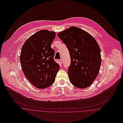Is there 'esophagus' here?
Masks as SVG:
<instances>
[{
    "mask_svg": "<svg viewBox=\"0 0 123 123\" xmlns=\"http://www.w3.org/2000/svg\"><path fill=\"white\" fill-rule=\"evenodd\" d=\"M59 63H60V64H62V59L59 60Z\"/></svg>",
    "mask_w": 123,
    "mask_h": 123,
    "instance_id": "34e87169",
    "label": "esophagus"
}]
</instances>
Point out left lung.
<instances>
[{
  "mask_svg": "<svg viewBox=\"0 0 123 123\" xmlns=\"http://www.w3.org/2000/svg\"><path fill=\"white\" fill-rule=\"evenodd\" d=\"M66 45L70 57L68 73L70 83L79 88L90 86L101 63L100 49L94 38L85 31L71 26L57 34Z\"/></svg>",
  "mask_w": 123,
  "mask_h": 123,
  "instance_id": "8db88e82",
  "label": "left lung"
}]
</instances>
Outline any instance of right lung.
<instances>
[{
  "instance_id": "add662e5",
  "label": "right lung",
  "mask_w": 123,
  "mask_h": 123,
  "mask_svg": "<svg viewBox=\"0 0 123 123\" xmlns=\"http://www.w3.org/2000/svg\"><path fill=\"white\" fill-rule=\"evenodd\" d=\"M56 33L42 30L30 36L22 46L20 60L22 70L35 87L45 88L54 82L60 65L54 60L51 45Z\"/></svg>"
}]
</instances>
